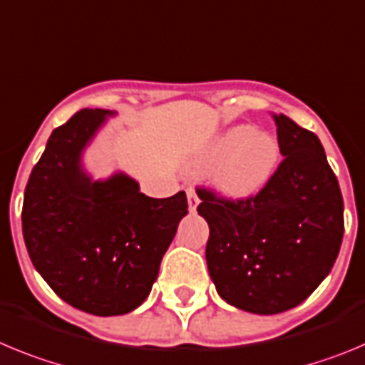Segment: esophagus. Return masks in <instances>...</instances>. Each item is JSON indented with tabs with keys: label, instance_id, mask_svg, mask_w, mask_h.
Here are the masks:
<instances>
[{
	"label": "esophagus",
	"instance_id": "obj_1",
	"mask_svg": "<svg viewBox=\"0 0 365 365\" xmlns=\"http://www.w3.org/2000/svg\"><path fill=\"white\" fill-rule=\"evenodd\" d=\"M187 203H189V211L196 212L200 200H198V195H196V190L192 189V187H189V189H187Z\"/></svg>",
	"mask_w": 365,
	"mask_h": 365
}]
</instances>
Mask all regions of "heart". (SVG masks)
<instances>
[{"label": "heart", "instance_id": "obj_1", "mask_svg": "<svg viewBox=\"0 0 365 365\" xmlns=\"http://www.w3.org/2000/svg\"><path fill=\"white\" fill-rule=\"evenodd\" d=\"M280 145L277 138L242 123L223 130L196 160L200 173L212 170L220 195L229 200H249L265 189L277 173Z\"/></svg>", "mask_w": 365, "mask_h": 365}]
</instances>
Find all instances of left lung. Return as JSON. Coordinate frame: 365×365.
I'll use <instances>...</instances> for the list:
<instances>
[{"mask_svg":"<svg viewBox=\"0 0 365 365\" xmlns=\"http://www.w3.org/2000/svg\"><path fill=\"white\" fill-rule=\"evenodd\" d=\"M274 121L284 162L262 192L225 202L198 189L212 284L255 314L302 304L331 272L344 236L342 192L320 140L284 114Z\"/></svg>","mask_w":365,"mask_h":365,"instance_id":"obj_1","label":"left lung"}]
</instances>
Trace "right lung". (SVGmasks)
Returning <instances> with one entry per match:
<instances>
[{"instance_id": "add662e5", "label": "right lung", "mask_w": 365, "mask_h": 365, "mask_svg": "<svg viewBox=\"0 0 365 365\" xmlns=\"http://www.w3.org/2000/svg\"><path fill=\"white\" fill-rule=\"evenodd\" d=\"M116 110L83 109L52 130L23 200V238L36 271L61 300L96 317L134 311L187 215L183 190L149 198L133 176L94 178L85 153Z\"/></svg>"}]
</instances>
